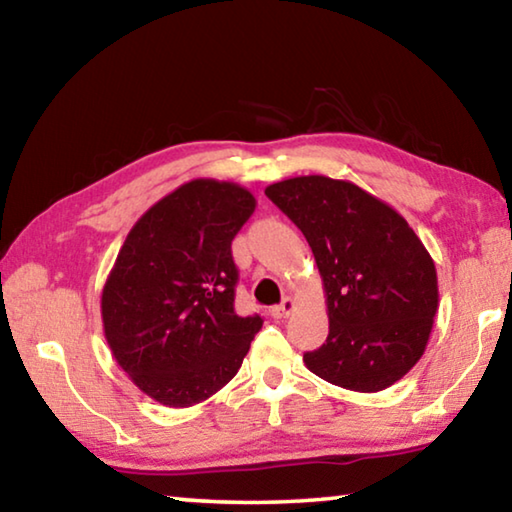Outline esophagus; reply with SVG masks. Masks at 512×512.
Wrapping results in <instances>:
<instances>
[{"mask_svg": "<svg viewBox=\"0 0 512 512\" xmlns=\"http://www.w3.org/2000/svg\"><path fill=\"white\" fill-rule=\"evenodd\" d=\"M293 309H296V300H293V298H284V300L280 302V305L271 309V316H273V318H287Z\"/></svg>", "mask_w": 512, "mask_h": 512, "instance_id": "1", "label": "esophagus"}]
</instances>
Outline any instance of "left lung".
Here are the masks:
<instances>
[{
  "mask_svg": "<svg viewBox=\"0 0 512 512\" xmlns=\"http://www.w3.org/2000/svg\"><path fill=\"white\" fill-rule=\"evenodd\" d=\"M298 225L323 277L329 334L305 366L357 393L393 386L420 361L438 311L436 264L402 214L348 180L266 187Z\"/></svg>",
  "mask_w": 512,
  "mask_h": 512,
  "instance_id": "8db88e82",
  "label": "left lung"
}]
</instances>
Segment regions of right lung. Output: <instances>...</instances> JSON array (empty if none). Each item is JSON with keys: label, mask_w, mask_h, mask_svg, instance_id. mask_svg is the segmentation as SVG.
Here are the masks:
<instances>
[{"label": "right lung", "mask_w": 512, "mask_h": 512, "mask_svg": "<svg viewBox=\"0 0 512 512\" xmlns=\"http://www.w3.org/2000/svg\"><path fill=\"white\" fill-rule=\"evenodd\" d=\"M255 205L246 187L196 178L128 232L103 284V334L151 400L173 409L207 400L237 375L262 329L259 316H237L230 250Z\"/></svg>", "instance_id": "right-lung-1"}]
</instances>
